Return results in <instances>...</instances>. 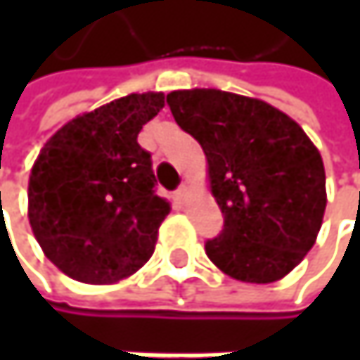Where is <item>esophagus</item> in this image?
<instances>
[{
  "instance_id": "1",
  "label": "esophagus",
  "mask_w": 360,
  "mask_h": 360,
  "mask_svg": "<svg viewBox=\"0 0 360 360\" xmlns=\"http://www.w3.org/2000/svg\"><path fill=\"white\" fill-rule=\"evenodd\" d=\"M175 198H177V200H185V198H187V185H185V183H181L179 189L175 191Z\"/></svg>"
}]
</instances>
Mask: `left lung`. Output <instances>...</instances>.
<instances>
[{
  "label": "left lung",
  "instance_id": "1",
  "mask_svg": "<svg viewBox=\"0 0 360 360\" xmlns=\"http://www.w3.org/2000/svg\"><path fill=\"white\" fill-rule=\"evenodd\" d=\"M177 124L204 150L223 231L208 258L229 277L271 283L313 248L323 223L325 169L302 127L281 110L219 89L171 91Z\"/></svg>",
  "mask_w": 360,
  "mask_h": 360
}]
</instances>
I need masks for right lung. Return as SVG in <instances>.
Returning <instances> with one entry per match:
<instances>
[{
	"mask_svg": "<svg viewBox=\"0 0 360 360\" xmlns=\"http://www.w3.org/2000/svg\"><path fill=\"white\" fill-rule=\"evenodd\" d=\"M165 94H131L72 118L37 156L29 223L45 256L83 283L141 269L171 204L156 195L152 156L137 143Z\"/></svg>",
	"mask_w": 360,
	"mask_h": 360,
	"instance_id": "add662e5",
	"label": "right lung"
}]
</instances>
